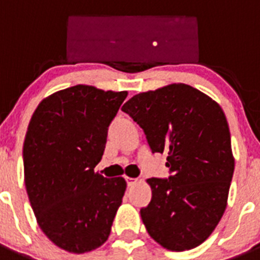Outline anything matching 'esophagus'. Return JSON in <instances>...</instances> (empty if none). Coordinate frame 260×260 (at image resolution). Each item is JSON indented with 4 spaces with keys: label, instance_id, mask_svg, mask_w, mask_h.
I'll use <instances>...</instances> for the list:
<instances>
[{
    "label": "esophagus",
    "instance_id": "esophagus-1",
    "mask_svg": "<svg viewBox=\"0 0 260 260\" xmlns=\"http://www.w3.org/2000/svg\"><path fill=\"white\" fill-rule=\"evenodd\" d=\"M126 178V182H127V185L128 186H134V185H137L138 183V178H132V177H125Z\"/></svg>",
    "mask_w": 260,
    "mask_h": 260
}]
</instances>
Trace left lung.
Returning <instances> with one entry per match:
<instances>
[{"label": "left lung", "mask_w": 260, "mask_h": 260, "mask_svg": "<svg viewBox=\"0 0 260 260\" xmlns=\"http://www.w3.org/2000/svg\"><path fill=\"white\" fill-rule=\"evenodd\" d=\"M122 110L143 128L153 153H168L172 173L147 180L152 198L141 210L147 232L172 251L199 246L222 217L234 172L221 107L189 84L173 83L133 96Z\"/></svg>", "instance_id": "left-lung-1"}]
</instances>
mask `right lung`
<instances>
[{
  "instance_id": "1",
  "label": "right lung",
  "mask_w": 260,
  "mask_h": 260,
  "mask_svg": "<svg viewBox=\"0 0 260 260\" xmlns=\"http://www.w3.org/2000/svg\"><path fill=\"white\" fill-rule=\"evenodd\" d=\"M126 96L78 84L45 98L32 114L23 144L27 194L41 231L62 250L83 254L109 237L126 181L95 167Z\"/></svg>"
}]
</instances>
